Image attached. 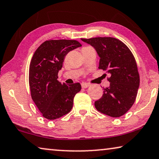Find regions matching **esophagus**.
<instances>
[{
	"label": "esophagus",
	"instance_id": "obj_1",
	"mask_svg": "<svg viewBox=\"0 0 159 159\" xmlns=\"http://www.w3.org/2000/svg\"><path fill=\"white\" fill-rule=\"evenodd\" d=\"M81 85H82V88H87V87H88L89 86V84L85 83V82H82V83L81 84Z\"/></svg>",
	"mask_w": 159,
	"mask_h": 159
}]
</instances>
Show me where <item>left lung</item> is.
Listing matches in <instances>:
<instances>
[{
    "instance_id": "obj_1",
    "label": "left lung",
    "mask_w": 159,
    "mask_h": 159,
    "mask_svg": "<svg viewBox=\"0 0 159 159\" xmlns=\"http://www.w3.org/2000/svg\"><path fill=\"white\" fill-rule=\"evenodd\" d=\"M95 48L100 57L99 69L109 73L110 87L95 102L99 112L113 118L125 114L133 106L140 84L136 61L127 46L112 37L82 39ZM106 75V74H105Z\"/></svg>"
}]
</instances>
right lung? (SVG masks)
Listing matches in <instances>:
<instances>
[{
	"instance_id": "right-lung-1",
	"label": "right lung",
	"mask_w": 159,
	"mask_h": 159,
	"mask_svg": "<svg viewBox=\"0 0 159 159\" xmlns=\"http://www.w3.org/2000/svg\"><path fill=\"white\" fill-rule=\"evenodd\" d=\"M80 47L82 44L76 40H48L34 52L29 66L30 92L45 118H59L72 110L74 97L81 89V84H61L57 78L64 57Z\"/></svg>"
}]
</instances>
